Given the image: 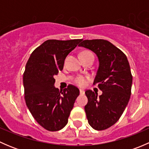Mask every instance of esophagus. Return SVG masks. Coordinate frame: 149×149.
I'll return each instance as SVG.
<instances>
[{"mask_svg": "<svg viewBox=\"0 0 149 149\" xmlns=\"http://www.w3.org/2000/svg\"><path fill=\"white\" fill-rule=\"evenodd\" d=\"M80 91V94H81V95H83V94H85V91H84V90L80 89V91Z\"/></svg>", "mask_w": 149, "mask_h": 149, "instance_id": "esophagus-1", "label": "esophagus"}]
</instances>
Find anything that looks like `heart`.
I'll return each mask as SVG.
<instances>
[{
	"mask_svg": "<svg viewBox=\"0 0 149 149\" xmlns=\"http://www.w3.org/2000/svg\"><path fill=\"white\" fill-rule=\"evenodd\" d=\"M82 53H91V52H88V51H84V52H81V54ZM88 80H89V79L88 77H85V76H78L75 78L73 81L79 86L85 87L87 85V84H88Z\"/></svg>",
	"mask_w": 149,
	"mask_h": 149,
	"instance_id": "b5f03b06",
	"label": "heart"
}]
</instances>
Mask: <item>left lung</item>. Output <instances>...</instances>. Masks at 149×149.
Listing matches in <instances>:
<instances>
[{"instance_id": "1", "label": "left lung", "mask_w": 149, "mask_h": 149, "mask_svg": "<svg viewBox=\"0 0 149 149\" xmlns=\"http://www.w3.org/2000/svg\"><path fill=\"white\" fill-rule=\"evenodd\" d=\"M91 49L100 62L94 85L102 91L98 94L85 91L88 103L85 112L88 124L97 130L109 128L118 122L131 94L133 76L126 55L107 40H84L79 45Z\"/></svg>"}]
</instances>
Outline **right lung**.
<instances>
[{
    "mask_svg": "<svg viewBox=\"0 0 149 149\" xmlns=\"http://www.w3.org/2000/svg\"><path fill=\"white\" fill-rule=\"evenodd\" d=\"M81 41L48 40L33 51L26 63L23 76L26 104L35 120L49 131L65 127L79 95V89L73 85L60 91L54 86V76Z\"/></svg>",
    "mask_w": 149,
    "mask_h": 149,
    "instance_id": "obj_1",
    "label": "right lung"
}]
</instances>
